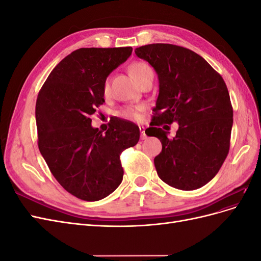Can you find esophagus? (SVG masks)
Here are the masks:
<instances>
[{
    "label": "esophagus",
    "mask_w": 261,
    "mask_h": 261,
    "mask_svg": "<svg viewBox=\"0 0 261 261\" xmlns=\"http://www.w3.org/2000/svg\"><path fill=\"white\" fill-rule=\"evenodd\" d=\"M139 130H140V139H146L147 135L145 134V127H144V126H139Z\"/></svg>",
    "instance_id": "obj_1"
}]
</instances>
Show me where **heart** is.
Segmentation results:
<instances>
[{"instance_id": "heart-1", "label": "heart", "mask_w": 261, "mask_h": 261, "mask_svg": "<svg viewBox=\"0 0 261 261\" xmlns=\"http://www.w3.org/2000/svg\"><path fill=\"white\" fill-rule=\"evenodd\" d=\"M150 70H151V68H150V66L144 62H135L129 66V74L137 83H139V81L141 80V77H143L146 73L150 72ZM103 92H105V94H108L110 92L109 81H107L105 83ZM143 110H144L143 106L127 107V108L122 109L121 111L118 112V114H120V116H122L124 118H127V120L136 121L140 117V112L143 111Z\"/></svg>"}]
</instances>
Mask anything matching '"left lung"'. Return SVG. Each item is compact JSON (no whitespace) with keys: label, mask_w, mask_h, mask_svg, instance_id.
I'll return each mask as SVG.
<instances>
[{"label":"left lung","mask_w":261,"mask_h":261,"mask_svg":"<svg viewBox=\"0 0 261 261\" xmlns=\"http://www.w3.org/2000/svg\"><path fill=\"white\" fill-rule=\"evenodd\" d=\"M135 53L154 68L159 80L154 116L146 129L162 144L154 158L158 175L181 191L200 188L216 176L230 149L233 109L223 78L183 46L153 43ZM173 121L179 129L169 139L160 126Z\"/></svg>","instance_id":"obj_1"}]
</instances>
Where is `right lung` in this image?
<instances>
[{
	"mask_svg": "<svg viewBox=\"0 0 261 261\" xmlns=\"http://www.w3.org/2000/svg\"><path fill=\"white\" fill-rule=\"evenodd\" d=\"M132 46L82 48L53 68L38 94V147L61 186L86 201L112 194L122 183L120 155L135 146L139 128L116 120L103 133L91 115L105 102L107 77L127 60Z\"/></svg>",
	"mask_w": 261,
	"mask_h": 261,
	"instance_id": "obj_1",
	"label": "right lung"
}]
</instances>
